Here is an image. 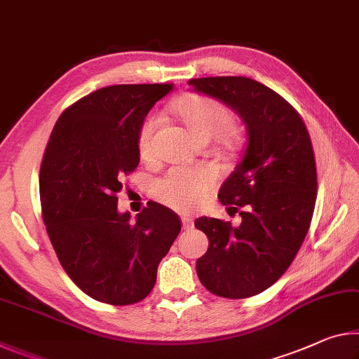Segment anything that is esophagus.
Wrapping results in <instances>:
<instances>
[{"instance_id": "obj_1", "label": "esophagus", "mask_w": 359, "mask_h": 359, "mask_svg": "<svg viewBox=\"0 0 359 359\" xmlns=\"http://www.w3.org/2000/svg\"><path fill=\"white\" fill-rule=\"evenodd\" d=\"M182 226H184V230L193 229V219L189 215H182Z\"/></svg>"}]
</instances>
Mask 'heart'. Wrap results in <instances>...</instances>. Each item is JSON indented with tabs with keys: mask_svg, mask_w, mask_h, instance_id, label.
<instances>
[{
	"mask_svg": "<svg viewBox=\"0 0 359 359\" xmlns=\"http://www.w3.org/2000/svg\"><path fill=\"white\" fill-rule=\"evenodd\" d=\"M175 113L196 139L214 137L222 134L229 140L231 137L230 124L233 113L224 102L203 94H189L175 104ZM159 124V116L150 113L142 121L137 134V147L142 158L153 155V140ZM217 182V172L212 168L177 166L168 170L163 179L153 185V191L159 201L168 206L189 212L195 209Z\"/></svg>",
	"mask_w": 359,
	"mask_h": 359,
	"instance_id": "heart-1",
	"label": "heart"
}]
</instances>
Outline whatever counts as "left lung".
<instances>
[{"label":"left lung","mask_w":359,"mask_h":359,"mask_svg":"<svg viewBox=\"0 0 359 359\" xmlns=\"http://www.w3.org/2000/svg\"><path fill=\"white\" fill-rule=\"evenodd\" d=\"M189 84L240 113L248 133L241 163L219 191L243 222L235 229L220 219L195 220L209 238L198 278L219 297H252L280 280L309 233L318 190L310 134L299 111L255 79L208 76Z\"/></svg>","instance_id":"left-lung-1"}]
</instances>
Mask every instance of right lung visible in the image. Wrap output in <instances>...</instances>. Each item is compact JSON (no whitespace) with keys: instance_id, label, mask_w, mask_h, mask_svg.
<instances>
[{"instance_id":"obj_1","label":"right lung","mask_w":359,"mask_h":359,"mask_svg":"<svg viewBox=\"0 0 359 359\" xmlns=\"http://www.w3.org/2000/svg\"><path fill=\"white\" fill-rule=\"evenodd\" d=\"M174 84H116L62 111L39 169L43 222L62 269L89 297L110 305L144 300L182 220L155 201L130 222L118 212L123 175L139 166L137 134Z\"/></svg>"}]
</instances>
